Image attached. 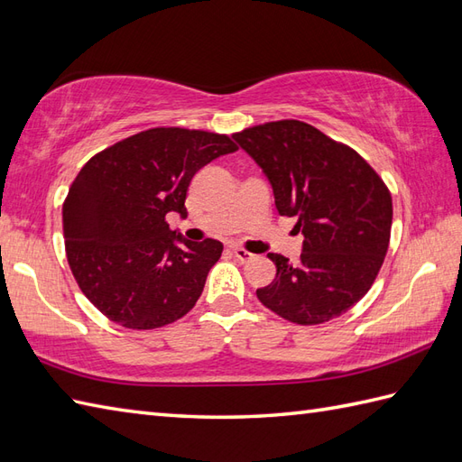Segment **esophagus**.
<instances>
[{
    "label": "esophagus",
    "mask_w": 462,
    "mask_h": 462,
    "mask_svg": "<svg viewBox=\"0 0 462 462\" xmlns=\"http://www.w3.org/2000/svg\"><path fill=\"white\" fill-rule=\"evenodd\" d=\"M231 253H233L235 256H237L241 263H249V261H251V258H254V254H251L249 251H245V249H239V246H233V249H231Z\"/></svg>",
    "instance_id": "34e87169"
}]
</instances>
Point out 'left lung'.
I'll list each match as a JSON object with an SVG mask.
<instances>
[{"label": "left lung", "mask_w": 462, "mask_h": 462, "mask_svg": "<svg viewBox=\"0 0 462 462\" xmlns=\"http://www.w3.org/2000/svg\"><path fill=\"white\" fill-rule=\"evenodd\" d=\"M233 139L263 168L280 216L303 235L298 264L270 253L273 284L256 290L268 310L291 323L339 318L361 300L384 263L392 196L351 146L303 121L264 123Z\"/></svg>", "instance_id": "8db88e82"}]
</instances>
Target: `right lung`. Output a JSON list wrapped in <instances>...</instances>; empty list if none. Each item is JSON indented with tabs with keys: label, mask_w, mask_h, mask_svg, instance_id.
I'll return each mask as SVG.
<instances>
[{
	"label": "right lung",
	"mask_w": 462,
	"mask_h": 462,
	"mask_svg": "<svg viewBox=\"0 0 462 462\" xmlns=\"http://www.w3.org/2000/svg\"><path fill=\"white\" fill-rule=\"evenodd\" d=\"M237 151L227 134L156 127L89 159L62 206L66 256L84 296L129 329H156L196 306L223 245L168 227L186 217L194 174Z\"/></svg>",
	"instance_id": "obj_1"
}]
</instances>
